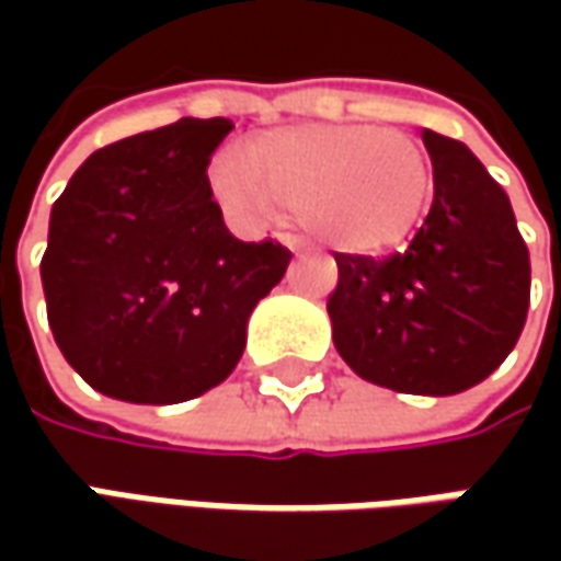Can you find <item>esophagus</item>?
I'll use <instances>...</instances> for the list:
<instances>
[{
  "instance_id": "1",
  "label": "esophagus",
  "mask_w": 561,
  "mask_h": 561,
  "mask_svg": "<svg viewBox=\"0 0 561 561\" xmlns=\"http://www.w3.org/2000/svg\"><path fill=\"white\" fill-rule=\"evenodd\" d=\"M280 243H284V247L290 249V252H296V255L302 252V243H299V240H296L293 233H284V237H280Z\"/></svg>"
}]
</instances>
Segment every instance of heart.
<instances>
[{"label":"heart","mask_w":561,"mask_h":561,"mask_svg":"<svg viewBox=\"0 0 561 561\" xmlns=\"http://www.w3.org/2000/svg\"><path fill=\"white\" fill-rule=\"evenodd\" d=\"M211 190L233 218L265 221L280 205L318 243L380 255L402 247L434 199L427 149L377 124H296L259 137L252 152L225 149Z\"/></svg>","instance_id":"1"}]
</instances>
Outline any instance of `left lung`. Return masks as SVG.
<instances>
[{"label":"left lung","instance_id":"left-lung-1","mask_svg":"<svg viewBox=\"0 0 561 561\" xmlns=\"http://www.w3.org/2000/svg\"><path fill=\"white\" fill-rule=\"evenodd\" d=\"M434 203L409 249L377 262L336 252L334 346L377 387L453 397L515 350L530 302L528 247L506 190L459 140L424 130Z\"/></svg>","mask_w":561,"mask_h":561}]
</instances>
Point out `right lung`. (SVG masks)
Instances as JSON below:
<instances>
[{
    "mask_svg": "<svg viewBox=\"0 0 561 561\" xmlns=\"http://www.w3.org/2000/svg\"><path fill=\"white\" fill-rule=\"evenodd\" d=\"M233 130L181 118L96 149L49 218L39 262L61 356L93 390L171 405L218 387L290 249L227 230L205 168Z\"/></svg>",
    "mask_w": 561,
    "mask_h": 561,
    "instance_id": "right-lung-1",
    "label": "right lung"
}]
</instances>
